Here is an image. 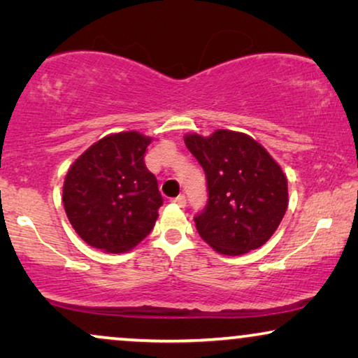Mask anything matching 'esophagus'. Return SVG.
<instances>
[{
  "instance_id": "esophagus-1",
  "label": "esophagus",
  "mask_w": 358,
  "mask_h": 358,
  "mask_svg": "<svg viewBox=\"0 0 358 358\" xmlns=\"http://www.w3.org/2000/svg\"><path fill=\"white\" fill-rule=\"evenodd\" d=\"M173 202H174L176 205H179V207H184V205H185V195H184V194L178 195V197L173 199Z\"/></svg>"
}]
</instances>
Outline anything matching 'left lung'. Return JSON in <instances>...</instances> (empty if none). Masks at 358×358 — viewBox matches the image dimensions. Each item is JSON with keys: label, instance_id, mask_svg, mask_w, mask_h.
<instances>
[{"label": "left lung", "instance_id": "left-lung-1", "mask_svg": "<svg viewBox=\"0 0 358 358\" xmlns=\"http://www.w3.org/2000/svg\"><path fill=\"white\" fill-rule=\"evenodd\" d=\"M185 146L207 179V205L194 217L200 238L227 256L261 248L287 212L280 166L256 140L238 131L217 130L208 138L187 135Z\"/></svg>", "mask_w": 358, "mask_h": 358}]
</instances>
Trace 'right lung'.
<instances>
[{
    "label": "right lung",
    "instance_id": "add662e5",
    "mask_svg": "<svg viewBox=\"0 0 358 358\" xmlns=\"http://www.w3.org/2000/svg\"><path fill=\"white\" fill-rule=\"evenodd\" d=\"M150 143L136 131L109 135L68 171L63 205L71 227L90 246L125 252L153 229L163 195L145 164Z\"/></svg>",
    "mask_w": 358,
    "mask_h": 358
}]
</instances>
